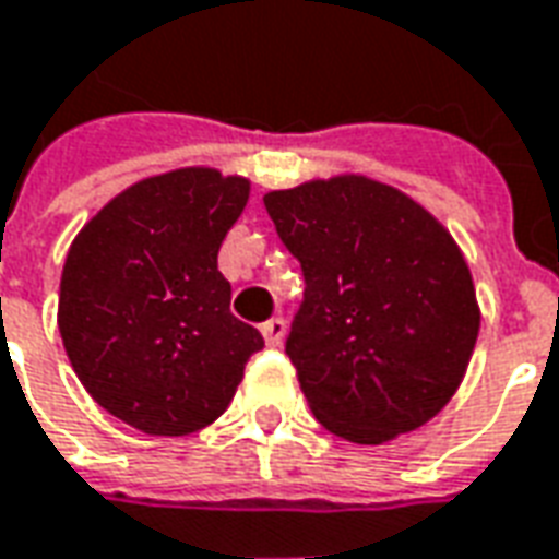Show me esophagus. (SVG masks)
I'll use <instances>...</instances> for the list:
<instances>
[{
    "mask_svg": "<svg viewBox=\"0 0 559 559\" xmlns=\"http://www.w3.org/2000/svg\"><path fill=\"white\" fill-rule=\"evenodd\" d=\"M261 334H264L267 346H280L283 336H286V322L283 319H267V322L261 324Z\"/></svg>",
    "mask_w": 559,
    "mask_h": 559,
    "instance_id": "34e87169",
    "label": "esophagus"
}]
</instances>
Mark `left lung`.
Masks as SVG:
<instances>
[{
    "label": "left lung",
    "instance_id": "8db88e82",
    "mask_svg": "<svg viewBox=\"0 0 559 559\" xmlns=\"http://www.w3.org/2000/svg\"><path fill=\"white\" fill-rule=\"evenodd\" d=\"M300 261L286 355L324 430L379 445L454 397L478 340L473 273L433 213L364 174L264 195Z\"/></svg>",
    "mask_w": 559,
    "mask_h": 559
}]
</instances>
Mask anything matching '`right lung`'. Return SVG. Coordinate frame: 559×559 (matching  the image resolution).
I'll return each instance as SVG.
<instances>
[{
	"mask_svg": "<svg viewBox=\"0 0 559 559\" xmlns=\"http://www.w3.org/2000/svg\"><path fill=\"white\" fill-rule=\"evenodd\" d=\"M249 201L247 177L177 168L110 198L74 237L59 334L102 409L150 437H186L228 409L249 355L216 255Z\"/></svg>",
	"mask_w": 559,
	"mask_h": 559,
	"instance_id": "obj_1",
	"label": "right lung"
}]
</instances>
